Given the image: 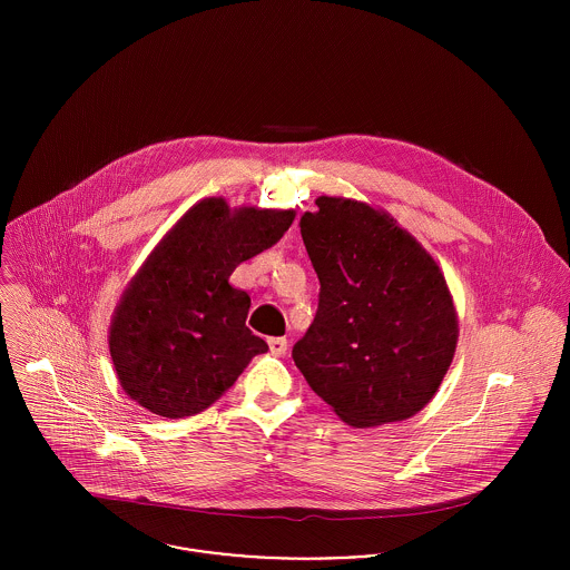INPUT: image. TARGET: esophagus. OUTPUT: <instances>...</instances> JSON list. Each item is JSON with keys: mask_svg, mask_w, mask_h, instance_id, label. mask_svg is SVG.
<instances>
[{"mask_svg": "<svg viewBox=\"0 0 570 570\" xmlns=\"http://www.w3.org/2000/svg\"><path fill=\"white\" fill-rule=\"evenodd\" d=\"M267 344H269V353H272V355H285V353H287V346H289L285 337H269Z\"/></svg>", "mask_w": 570, "mask_h": 570, "instance_id": "1", "label": "esophagus"}]
</instances>
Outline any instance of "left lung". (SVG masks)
<instances>
[{
    "instance_id": "obj_1",
    "label": "left lung",
    "mask_w": 570,
    "mask_h": 570,
    "mask_svg": "<svg viewBox=\"0 0 570 570\" xmlns=\"http://www.w3.org/2000/svg\"><path fill=\"white\" fill-rule=\"evenodd\" d=\"M316 206L298 226L321 301L292 357L346 425L406 421L430 404L454 360L459 316L448 281L391 213L331 195Z\"/></svg>"
}]
</instances>
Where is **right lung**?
I'll use <instances>...</instances> for the list:
<instances>
[{"instance_id": "add662e5", "label": "right lung", "mask_w": 570, "mask_h": 570, "mask_svg": "<svg viewBox=\"0 0 570 570\" xmlns=\"http://www.w3.org/2000/svg\"><path fill=\"white\" fill-rule=\"evenodd\" d=\"M294 210L190 206L127 283L109 325L122 391L166 419L213 406L267 344L247 326L249 296L230 285L239 263L276 244Z\"/></svg>"}]
</instances>
